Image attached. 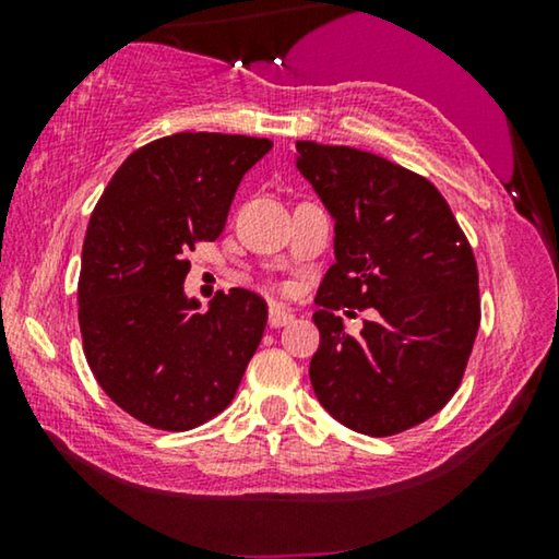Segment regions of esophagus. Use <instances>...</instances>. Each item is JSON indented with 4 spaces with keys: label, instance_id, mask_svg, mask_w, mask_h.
<instances>
[{
    "label": "esophagus",
    "instance_id": "1",
    "mask_svg": "<svg viewBox=\"0 0 559 559\" xmlns=\"http://www.w3.org/2000/svg\"><path fill=\"white\" fill-rule=\"evenodd\" d=\"M295 320V316L289 310L282 308V305H272L270 308V325L272 328H282V325H289Z\"/></svg>",
    "mask_w": 559,
    "mask_h": 559
}]
</instances>
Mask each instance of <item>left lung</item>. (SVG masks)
Instances as JSON below:
<instances>
[{
  "instance_id": "left-lung-1",
  "label": "left lung",
  "mask_w": 559,
  "mask_h": 559,
  "mask_svg": "<svg viewBox=\"0 0 559 559\" xmlns=\"http://www.w3.org/2000/svg\"><path fill=\"white\" fill-rule=\"evenodd\" d=\"M295 165L335 224L318 289L310 381L350 430L386 438L445 407L480 323L473 251L440 190L371 152L297 142ZM341 307L374 308L348 336Z\"/></svg>"
}]
</instances>
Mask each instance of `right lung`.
Wrapping results in <instances>:
<instances>
[{"mask_svg": "<svg viewBox=\"0 0 559 559\" xmlns=\"http://www.w3.org/2000/svg\"><path fill=\"white\" fill-rule=\"evenodd\" d=\"M270 140L180 132L129 155L91 213L81 254L83 354L114 404L182 432L231 404L264 335L266 302L249 289H182L188 254L224 231L236 188Z\"/></svg>", "mask_w": 559, "mask_h": 559, "instance_id": "right-lung-1", "label": "right lung"}]
</instances>
